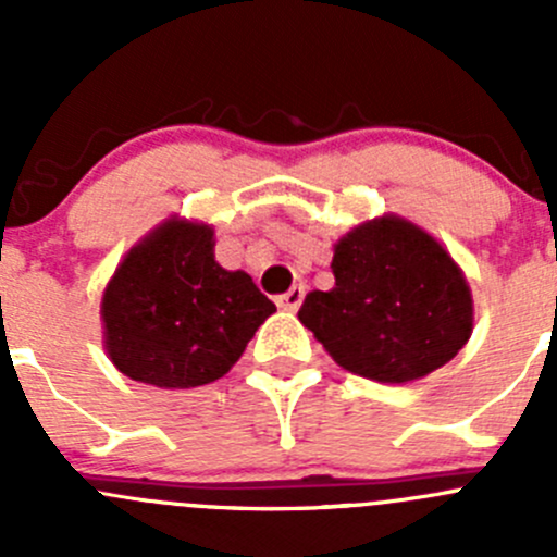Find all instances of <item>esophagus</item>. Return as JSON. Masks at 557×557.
<instances>
[{
    "label": "esophagus",
    "mask_w": 557,
    "mask_h": 557,
    "mask_svg": "<svg viewBox=\"0 0 557 557\" xmlns=\"http://www.w3.org/2000/svg\"><path fill=\"white\" fill-rule=\"evenodd\" d=\"M305 285H294V288L290 290H285L283 296H280L277 299V305L283 307V310H290V312H296L301 307V301H305Z\"/></svg>",
    "instance_id": "esophagus-1"
}]
</instances>
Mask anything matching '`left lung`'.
<instances>
[{
  "label": "left lung",
  "mask_w": 557,
  "mask_h": 557,
  "mask_svg": "<svg viewBox=\"0 0 557 557\" xmlns=\"http://www.w3.org/2000/svg\"><path fill=\"white\" fill-rule=\"evenodd\" d=\"M334 288L307 294L299 320L342 369L409 383L445 367L471 336L474 307L450 252L396 215L334 247Z\"/></svg>",
  "instance_id": "1"
}]
</instances>
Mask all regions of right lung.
<instances>
[{
	"instance_id": "right-lung-1",
	"label": "right lung",
	"mask_w": 557,
	"mask_h": 557,
	"mask_svg": "<svg viewBox=\"0 0 557 557\" xmlns=\"http://www.w3.org/2000/svg\"><path fill=\"white\" fill-rule=\"evenodd\" d=\"M205 223L166 221L128 250L102 299L104 347L126 377L156 387L221 380L277 307L250 274L226 272Z\"/></svg>"
}]
</instances>
